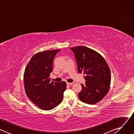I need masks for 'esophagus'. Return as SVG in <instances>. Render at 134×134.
Returning a JSON list of instances; mask_svg holds the SVG:
<instances>
[{"label":"esophagus","mask_w":134,"mask_h":134,"mask_svg":"<svg viewBox=\"0 0 134 134\" xmlns=\"http://www.w3.org/2000/svg\"><path fill=\"white\" fill-rule=\"evenodd\" d=\"M66 83H67V84L68 85H71V84H73V83H69V82H67Z\"/></svg>","instance_id":"34e87169"}]
</instances>
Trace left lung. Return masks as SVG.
<instances>
[{"instance_id":"obj_1","label":"left lung","mask_w":134,"mask_h":134,"mask_svg":"<svg viewBox=\"0 0 134 134\" xmlns=\"http://www.w3.org/2000/svg\"><path fill=\"white\" fill-rule=\"evenodd\" d=\"M74 53L78 71L84 76L85 85L81 84L79 97L82 102L94 104L103 99L109 92L111 83L110 68L98 52L85 46L70 48Z\"/></svg>"}]
</instances>
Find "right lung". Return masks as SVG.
<instances>
[{
  "mask_svg": "<svg viewBox=\"0 0 134 134\" xmlns=\"http://www.w3.org/2000/svg\"><path fill=\"white\" fill-rule=\"evenodd\" d=\"M59 49L46 50L34 54L24 73L25 91L29 99L40 109L51 110L63 101L66 83L50 82L55 55Z\"/></svg>",
  "mask_w": 134,
  "mask_h": 134,
  "instance_id": "1",
  "label": "right lung"
}]
</instances>
